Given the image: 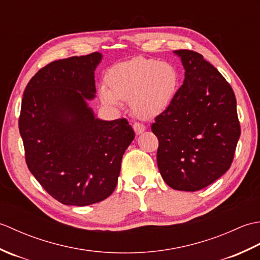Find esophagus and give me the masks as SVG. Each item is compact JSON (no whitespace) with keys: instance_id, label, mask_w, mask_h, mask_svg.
I'll use <instances>...</instances> for the list:
<instances>
[{"instance_id":"esophagus-1","label":"esophagus","mask_w":260,"mask_h":260,"mask_svg":"<svg viewBox=\"0 0 260 260\" xmlns=\"http://www.w3.org/2000/svg\"><path fill=\"white\" fill-rule=\"evenodd\" d=\"M133 128H134V131H135L136 135H140V134L143 133V132H145V126L140 124V123H135V124L133 125Z\"/></svg>"}]
</instances>
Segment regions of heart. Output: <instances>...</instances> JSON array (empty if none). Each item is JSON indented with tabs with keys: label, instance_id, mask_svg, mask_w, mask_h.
I'll return each instance as SVG.
<instances>
[{
	"label": "heart",
	"instance_id": "heart-1",
	"mask_svg": "<svg viewBox=\"0 0 260 260\" xmlns=\"http://www.w3.org/2000/svg\"><path fill=\"white\" fill-rule=\"evenodd\" d=\"M106 81L109 88H99L103 104L119 109L124 101H131L135 115L147 119L170 107L179 89L180 76L172 63L139 57L115 64L109 69Z\"/></svg>",
	"mask_w": 260,
	"mask_h": 260
}]
</instances>
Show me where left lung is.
<instances>
[{"instance_id":"8db88e82","label":"left lung","mask_w":260,"mask_h":260,"mask_svg":"<svg viewBox=\"0 0 260 260\" xmlns=\"http://www.w3.org/2000/svg\"><path fill=\"white\" fill-rule=\"evenodd\" d=\"M184 68L183 85L170 107L155 118L157 167L169 186L198 191L233 163L240 125L233 88L200 53L173 51Z\"/></svg>"}]
</instances>
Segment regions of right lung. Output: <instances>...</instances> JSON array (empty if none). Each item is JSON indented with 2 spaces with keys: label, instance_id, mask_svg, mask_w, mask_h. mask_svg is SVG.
Wrapping results in <instances>:
<instances>
[{
  "label": "right lung",
  "instance_id": "right-lung-1",
  "mask_svg": "<svg viewBox=\"0 0 260 260\" xmlns=\"http://www.w3.org/2000/svg\"><path fill=\"white\" fill-rule=\"evenodd\" d=\"M103 54L57 60L25 87L19 129L30 172L62 204L85 207L108 198L135 133L126 119L97 118L95 70Z\"/></svg>",
  "mask_w": 260,
  "mask_h": 260
}]
</instances>
